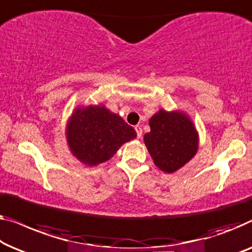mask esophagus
I'll return each instance as SVG.
<instances>
[{
    "label": "esophagus",
    "instance_id": "obj_1",
    "mask_svg": "<svg viewBox=\"0 0 252 252\" xmlns=\"http://www.w3.org/2000/svg\"><path fill=\"white\" fill-rule=\"evenodd\" d=\"M134 130H136L137 132V138H141V136H143V130H141V127L139 126H134Z\"/></svg>",
    "mask_w": 252,
    "mask_h": 252
}]
</instances>
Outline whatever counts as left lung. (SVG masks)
Listing matches in <instances>:
<instances>
[{"label": "left lung", "mask_w": 252, "mask_h": 252, "mask_svg": "<svg viewBox=\"0 0 252 252\" xmlns=\"http://www.w3.org/2000/svg\"><path fill=\"white\" fill-rule=\"evenodd\" d=\"M145 145L155 165L171 173L186 164L197 151V132L182 112L161 111L150 120Z\"/></svg>", "instance_id": "1"}]
</instances>
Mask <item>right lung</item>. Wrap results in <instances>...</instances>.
<instances>
[{
    "label": "right lung",
    "mask_w": 252,
    "mask_h": 252,
    "mask_svg": "<svg viewBox=\"0 0 252 252\" xmlns=\"http://www.w3.org/2000/svg\"><path fill=\"white\" fill-rule=\"evenodd\" d=\"M136 137L132 126L104 106L77 108L67 126L70 151L87 165L109 160L123 144Z\"/></svg>",
    "instance_id": "obj_1"
}]
</instances>
